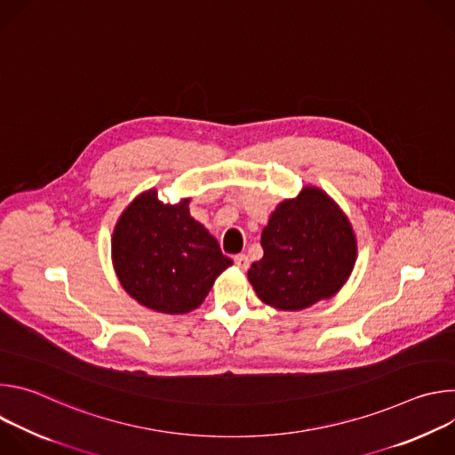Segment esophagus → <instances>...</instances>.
<instances>
[{
  "mask_svg": "<svg viewBox=\"0 0 455 455\" xmlns=\"http://www.w3.org/2000/svg\"><path fill=\"white\" fill-rule=\"evenodd\" d=\"M234 263H235V267L239 268V270H246L248 267H250V259H248V255H244V253H237L235 257H234Z\"/></svg>",
  "mask_w": 455,
  "mask_h": 455,
  "instance_id": "34e87169",
  "label": "esophagus"
}]
</instances>
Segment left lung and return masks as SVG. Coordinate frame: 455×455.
<instances>
[{"mask_svg":"<svg viewBox=\"0 0 455 455\" xmlns=\"http://www.w3.org/2000/svg\"><path fill=\"white\" fill-rule=\"evenodd\" d=\"M261 244L265 255L250 267L248 281L259 299L283 311H300L337 295L358 255L349 218L315 185L275 207Z\"/></svg>","mask_w":455,"mask_h":455,"instance_id":"8db88e82","label":"left lung"}]
</instances>
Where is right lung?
I'll return each mask as SVG.
<instances>
[{"label": "right lung", "instance_id": "right-lung-1", "mask_svg": "<svg viewBox=\"0 0 455 455\" xmlns=\"http://www.w3.org/2000/svg\"><path fill=\"white\" fill-rule=\"evenodd\" d=\"M190 198L158 200L149 188L120 214L111 235L115 274L139 304L167 315L196 309L232 259L216 237L190 216Z\"/></svg>", "mask_w": 455, "mask_h": 455}]
</instances>
